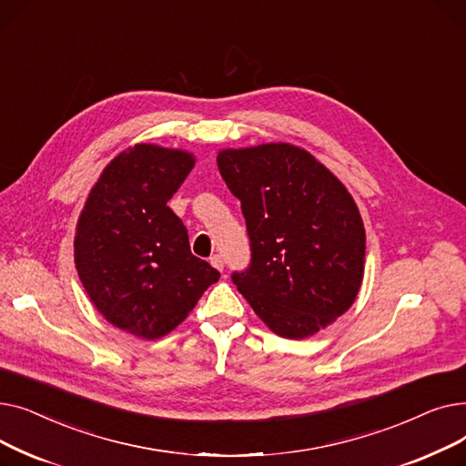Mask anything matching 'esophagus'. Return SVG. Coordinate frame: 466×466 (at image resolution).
Segmentation results:
<instances>
[{"label":"esophagus","mask_w":466,"mask_h":466,"mask_svg":"<svg viewBox=\"0 0 466 466\" xmlns=\"http://www.w3.org/2000/svg\"><path fill=\"white\" fill-rule=\"evenodd\" d=\"M209 262L217 268L218 272H223V270H225V260H223V257H220V255H213V257L209 258Z\"/></svg>","instance_id":"34e87169"}]
</instances>
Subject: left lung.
<instances>
[{
  "instance_id": "left-lung-1",
  "label": "left lung",
  "mask_w": 466,
  "mask_h": 466,
  "mask_svg": "<svg viewBox=\"0 0 466 466\" xmlns=\"http://www.w3.org/2000/svg\"><path fill=\"white\" fill-rule=\"evenodd\" d=\"M241 202L251 262L232 281L276 334L300 339L346 313L362 283L360 213L330 171L287 143L217 157Z\"/></svg>"
}]
</instances>
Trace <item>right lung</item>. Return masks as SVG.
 <instances>
[{
    "instance_id": "1",
    "label": "right lung",
    "mask_w": 466,
    "mask_h": 466,
    "mask_svg": "<svg viewBox=\"0 0 466 466\" xmlns=\"http://www.w3.org/2000/svg\"><path fill=\"white\" fill-rule=\"evenodd\" d=\"M192 166L185 151L137 143L109 162L79 217L76 266L86 295L137 338L174 330L220 278L190 253L187 227L167 208Z\"/></svg>"
}]
</instances>
